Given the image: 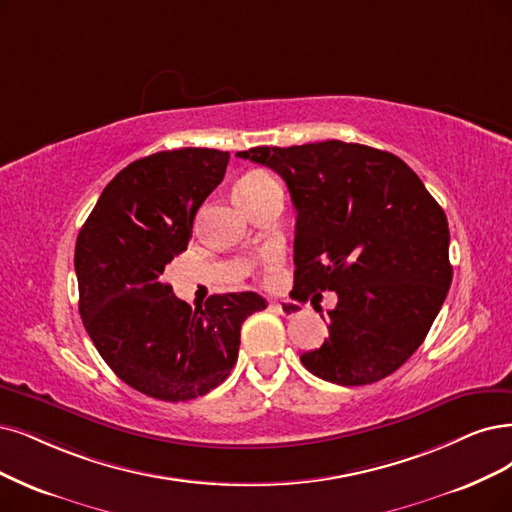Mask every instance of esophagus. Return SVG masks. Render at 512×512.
<instances>
[{
	"instance_id": "34e87169",
	"label": "esophagus",
	"mask_w": 512,
	"mask_h": 512,
	"mask_svg": "<svg viewBox=\"0 0 512 512\" xmlns=\"http://www.w3.org/2000/svg\"><path fill=\"white\" fill-rule=\"evenodd\" d=\"M274 310L280 314V316H285V318H295V316H299L301 312H304V308H301L297 301H291V299H282V301H274Z\"/></svg>"
}]
</instances>
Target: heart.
<instances>
[{
    "mask_svg": "<svg viewBox=\"0 0 512 512\" xmlns=\"http://www.w3.org/2000/svg\"><path fill=\"white\" fill-rule=\"evenodd\" d=\"M270 181H274V179H272L268 173H263V170H251L249 175H244V177L238 181L236 192H242V189H255V187L266 185V183H270Z\"/></svg>",
    "mask_w": 512,
    "mask_h": 512,
    "instance_id": "b5f03b06",
    "label": "heart"
}]
</instances>
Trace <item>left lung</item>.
<instances>
[{"label":"left lung","mask_w":512,"mask_h":512,"mask_svg":"<svg viewBox=\"0 0 512 512\" xmlns=\"http://www.w3.org/2000/svg\"><path fill=\"white\" fill-rule=\"evenodd\" d=\"M236 156L276 170L289 187L297 211L291 297L337 293L329 337L301 363L339 386L384 380L422 346L447 297L443 208L401 158L361 143L251 147Z\"/></svg>","instance_id":"left-lung-1"}]
</instances>
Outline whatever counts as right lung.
Returning a JSON list of instances; mask_svg holds the SVG:
<instances>
[{
  "instance_id": "obj_1",
  "label": "right lung",
  "mask_w": 512,
  "mask_h": 512,
  "mask_svg": "<svg viewBox=\"0 0 512 512\" xmlns=\"http://www.w3.org/2000/svg\"><path fill=\"white\" fill-rule=\"evenodd\" d=\"M230 154L206 147L130 162L94 204L75 242L80 316L103 361L151 399L192 401L236 365L240 327L261 295H211L204 308L160 280L187 249L194 217L223 181Z\"/></svg>"
}]
</instances>
